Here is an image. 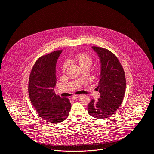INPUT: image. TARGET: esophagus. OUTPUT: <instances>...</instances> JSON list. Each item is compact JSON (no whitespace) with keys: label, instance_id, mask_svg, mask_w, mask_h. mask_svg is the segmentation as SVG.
<instances>
[{"label":"esophagus","instance_id":"esophagus-1","mask_svg":"<svg viewBox=\"0 0 154 154\" xmlns=\"http://www.w3.org/2000/svg\"><path fill=\"white\" fill-rule=\"evenodd\" d=\"M79 96H80L79 95H74V96H72L71 97V99H72V100H75V99H77Z\"/></svg>","mask_w":154,"mask_h":154}]
</instances>
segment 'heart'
I'll return each instance as SVG.
<instances>
[{
	"label": "heart",
	"instance_id": "obj_1",
	"mask_svg": "<svg viewBox=\"0 0 154 154\" xmlns=\"http://www.w3.org/2000/svg\"><path fill=\"white\" fill-rule=\"evenodd\" d=\"M74 60L79 64V66L81 68L85 66H90L93 62L92 58L88 54L83 53V52L77 54L74 57ZM66 67H67V64L64 63L62 65L61 71L64 72L66 69Z\"/></svg>",
	"mask_w": 154,
	"mask_h": 154
}]
</instances>
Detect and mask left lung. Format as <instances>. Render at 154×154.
Here are the masks:
<instances>
[{"label":"left lung","instance_id":"left-lung-1","mask_svg":"<svg viewBox=\"0 0 154 154\" xmlns=\"http://www.w3.org/2000/svg\"><path fill=\"white\" fill-rule=\"evenodd\" d=\"M92 48L98 55L101 63L100 80L97 88L100 97L89 103L88 113L103 119L114 114L121 105L126 88L124 69L116 56L109 50L96 46Z\"/></svg>","mask_w":154,"mask_h":154}]
</instances>
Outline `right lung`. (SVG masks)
I'll return each mask as SVG.
<instances>
[{
  "instance_id": "obj_1",
  "label": "right lung",
  "mask_w": 154,
  "mask_h": 154,
  "mask_svg": "<svg viewBox=\"0 0 154 154\" xmlns=\"http://www.w3.org/2000/svg\"><path fill=\"white\" fill-rule=\"evenodd\" d=\"M62 50L39 57L32 68L29 80V94L35 110L44 120L57 124L68 116L71 108L69 100L57 95L55 67Z\"/></svg>"
}]
</instances>
